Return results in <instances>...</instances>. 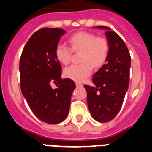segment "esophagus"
I'll return each instance as SVG.
<instances>
[{
	"instance_id": "esophagus-1",
	"label": "esophagus",
	"mask_w": 152,
	"mask_h": 152,
	"mask_svg": "<svg viewBox=\"0 0 152 152\" xmlns=\"http://www.w3.org/2000/svg\"><path fill=\"white\" fill-rule=\"evenodd\" d=\"M76 86L78 88H81V87H83V84L80 82H76Z\"/></svg>"
}]
</instances>
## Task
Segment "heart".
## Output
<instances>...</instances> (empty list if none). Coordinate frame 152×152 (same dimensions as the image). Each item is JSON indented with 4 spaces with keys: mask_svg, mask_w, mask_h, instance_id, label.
Returning <instances> with one entry per match:
<instances>
[{
    "mask_svg": "<svg viewBox=\"0 0 152 152\" xmlns=\"http://www.w3.org/2000/svg\"><path fill=\"white\" fill-rule=\"evenodd\" d=\"M71 49L64 44H58L55 49L56 59L61 64L71 61L72 52H79L78 64H72L64 69V75L75 81H83L94 68L102 67L107 61L110 45L107 39L90 32H78L69 37Z\"/></svg>",
    "mask_w": 152,
    "mask_h": 152,
    "instance_id": "b5f03b06",
    "label": "heart"
}]
</instances>
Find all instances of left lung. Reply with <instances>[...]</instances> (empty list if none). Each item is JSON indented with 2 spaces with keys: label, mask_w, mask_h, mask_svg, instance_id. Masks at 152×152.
Listing matches in <instances>:
<instances>
[{
  "label": "left lung",
  "mask_w": 152,
  "mask_h": 152,
  "mask_svg": "<svg viewBox=\"0 0 152 152\" xmlns=\"http://www.w3.org/2000/svg\"><path fill=\"white\" fill-rule=\"evenodd\" d=\"M110 52L104 64L93 76L94 85H84L88 106L93 118L100 123L110 121L119 112L129 84L131 57L119 35L105 26Z\"/></svg>",
  "instance_id": "left-lung-1"
}]
</instances>
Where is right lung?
<instances>
[{"instance_id":"right-lung-1","label":"right lung","mask_w":152,"mask_h":152,"mask_svg":"<svg viewBox=\"0 0 152 152\" xmlns=\"http://www.w3.org/2000/svg\"><path fill=\"white\" fill-rule=\"evenodd\" d=\"M64 33L61 28H41L29 39L20 59L23 95L35 116L49 124L65 119L76 88L72 79L61 78V64L55 56L56 45ZM52 83L57 88L52 89Z\"/></svg>"}]
</instances>
